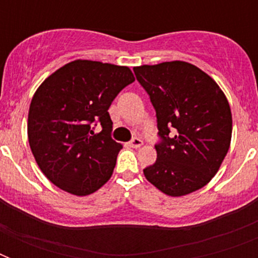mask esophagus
<instances>
[{"label": "esophagus", "instance_id": "obj_1", "mask_svg": "<svg viewBox=\"0 0 258 258\" xmlns=\"http://www.w3.org/2000/svg\"><path fill=\"white\" fill-rule=\"evenodd\" d=\"M128 145H130V147H133V149H139V147L143 145V141H142V139H139V138H134L133 141L130 142Z\"/></svg>", "mask_w": 258, "mask_h": 258}]
</instances>
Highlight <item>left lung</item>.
Listing matches in <instances>:
<instances>
[{
	"mask_svg": "<svg viewBox=\"0 0 258 258\" xmlns=\"http://www.w3.org/2000/svg\"><path fill=\"white\" fill-rule=\"evenodd\" d=\"M157 112V161L146 179L170 197L200 190L217 174L232 141L229 101L208 74L186 61L135 67ZM170 131L174 137L168 135Z\"/></svg>",
	"mask_w": 258,
	"mask_h": 258,
	"instance_id": "8db88e82",
	"label": "left lung"
}]
</instances>
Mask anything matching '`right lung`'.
I'll list each match as a JSON object with an SVG mask.
<instances>
[{
  "instance_id": "add662e5",
  "label": "right lung",
  "mask_w": 258,
  "mask_h": 258,
  "mask_svg": "<svg viewBox=\"0 0 258 258\" xmlns=\"http://www.w3.org/2000/svg\"><path fill=\"white\" fill-rule=\"evenodd\" d=\"M135 80L128 67L75 60L48 76L34 92L28 139L44 175L74 196H89L111 178L121 145L111 138L108 108ZM99 121L100 133H93Z\"/></svg>"
}]
</instances>
